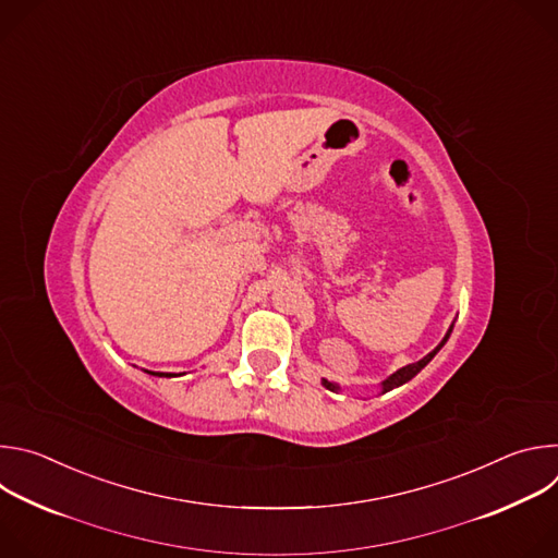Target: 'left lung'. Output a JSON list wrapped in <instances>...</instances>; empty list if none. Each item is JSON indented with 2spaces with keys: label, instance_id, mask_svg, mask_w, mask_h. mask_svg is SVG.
<instances>
[{
  "label": "left lung",
  "instance_id": "8db88e82",
  "mask_svg": "<svg viewBox=\"0 0 558 558\" xmlns=\"http://www.w3.org/2000/svg\"><path fill=\"white\" fill-rule=\"evenodd\" d=\"M450 333H452V327L448 329V333L444 336V340L426 355V357H422L420 362H415V364H409V366H404V368H400V371H395L390 377H386L384 381H381V392H388V390H392V388H397V386H402V384H407L409 379H413L437 353H439V349L448 342V338H450ZM323 384L329 388V390H340V386L338 384H333V381H329V379H323Z\"/></svg>",
  "mask_w": 558,
  "mask_h": 558
}]
</instances>
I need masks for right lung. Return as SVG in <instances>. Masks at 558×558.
I'll return each instance as SVG.
<instances>
[{"label": "right lung", "mask_w": 558, "mask_h": 558, "mask_svg": "<svg viewBox=\"0 0 558 558\" xmlns=\"http://www.w3.org/2000/svg\"><path fill=\"white\" fill-rule=\"evenodd\" d=\"M147 373H149V375H158V377H170V375H172V373L168 375V373H151V371H147Z\"/></svg>", "instance_id": "right-lung-1"}]
</instances>
